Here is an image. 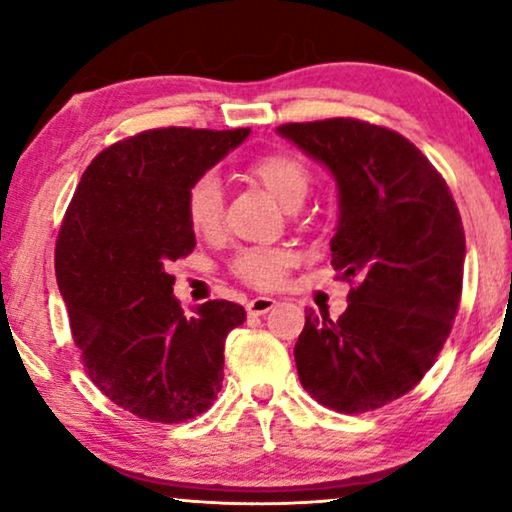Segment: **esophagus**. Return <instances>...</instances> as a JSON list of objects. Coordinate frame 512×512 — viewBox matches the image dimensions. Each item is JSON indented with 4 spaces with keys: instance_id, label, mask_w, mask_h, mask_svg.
Instances as JSON below:
<instances>
[{
    "instance_id": "esophagus-1",
    "label": "esophagus",
    "mask_w": 512,
    "mask_h": 512,
    "mask_svg": "<svg viewBox=\"0 0 512 512\" xmlns=\"http://www.w3.org/2000/svg\"><path fill=\"white\" fill-rule=\"evenodd\" d=\"M275 305H277L275 298L258 296V298H254V300H249V303H247V312H249V317H261V314L270 312Z\"/></svg>"
}]
</instances>
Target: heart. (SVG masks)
<instances>
[{"label": "heart", "instance_id": "obj_1", "mask_svg": "<svg viewBox=\"0 0 512 512\" xmlns=\"http://www.w3.org/2000/svg\"><path fill=\"white\" fill-rule=\"evenodd\" d=\"M247 172L286 209H298L310 191L312 174L303 160L286 151H270L254 158ZM186 219L198 235L214 237L223 223V191L214 174H202L186 193ZM291 256L279 249H247L235 256L233 272L242 282L270 289L282 282Z\"/></svg>", "mask_w": 512, "mask_h": 512}]
</instances>
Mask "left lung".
I'll use <instances>...</instances> for the list:
<instances>
[{
    "instance_id": "8db88e82",
    "label": "left lung",
    "mask_w": 512,
    "mask_h": 512,
    "mask_svg": "<svg viewBox=\"0 0 512 512\" xmlns=\"http://www.w3.org/2000/svg\"><path fill=\"white\" fill-rule=\"evenodd\" d=\"M277 132L338 184L331 265L352 284L335 321L305 314L293 349L300 384L345 415L377 410L417 387L452 331L466 258L459 209L436 167L394 130L326 118Z\"/></svg>"
}]
</instances>
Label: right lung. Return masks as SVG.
<instances>
[{
    "label": "right lung",
    "mask_w": 512,
    "mask_h": 512,
    "mask_svg": "<svg viewBox=\"0 0 512 512\" xmlns=\"http://www.w3.org/2000/svg\"><path fill=\"white\" fill-rule=\"evenodd\" d=\"M249 128H156L97 153L55 242V277L83 368L109 401L146 422L209 410L223 345L247 312L209 300L186 317L170 265L195 249L186 193Z\"/></svg>",
    "instance_id": "obj_1"
}]
</instances>
